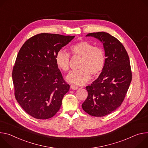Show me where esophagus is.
<instances>
[{
    "instance_id": "obj_1",
    "label": "esophagus",
    "mask_w": 148,
    "mask_h": 148,
    "mask_svg": "<svg viewBox=\"0 0 148 148\" xmlns=\"http://www.w3.org/2000/svg\"><path fill=\"white\" fill-rule=\"evenodd\" d=\"M70 87H71V88L72 89H73V90H76V89H78V87H77V86H75V85H71L70 86Z\"/></svg>"
}]
</instances>
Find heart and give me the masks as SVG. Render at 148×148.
I'll return each mask as SVG.
<instances>
[{
	"label": "heart",
	"instance_id": "heart-1",
	"mask_svg": "<svg viewBox=\"0 0 148 148\" xmlns=\"http://www.w3.org/2000/svg\"><path fill=\"white\" fill-rule=\"evenodd\" d=\"M70 52L73 56L82 58L80 70L71 72L67 80L76 85H83L93 77H98L103 72L106 62V56L103 49L94 46L87 40L77 42L69 47ZM70 55L64 50H59L56 56L57 66L63 72H68L70 69Z\"/></svg>",
	"mask_w": 148,
	"mask_h": 148
}]
</instances>
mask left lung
<instances>
[{
  "label": "left lung",
  "mask_w": 148,
  "mask_h": 148,
  "mask_svg": "<svg viewBox=\"0 0 148 148\" xmlns=\"http://www.w3.org/2000/svg\"><path fill=\"white\" fill-rule=\"evenodd\" d=\"M87 36H93L103 43L106 58L102 73L86 87L88 95L82 106L90 115L101 117L121 105L132 74L128 54L118 39L103 32L90 33Z\"/></svg>",
  "instance_id": "obj_1"
}]
</instances>
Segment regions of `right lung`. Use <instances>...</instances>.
<instances>
[{"label": "right lung", "instance_id": "right-lung-1", "mask_svg": "<svg viewBox=\"0 0 148 148\" xmlns=\"http://www.w3.org/2000/svg\"><path fill=\"white\" fill-rule=\"evenodd\" d=\"M75 36L42 33L27 39L12 71L16 99L31 116L47 119L59 111L70 88L58 69L55 56Z\"/></svg>", "mask_w": 148, "mask_h": 148}]
</instances>
